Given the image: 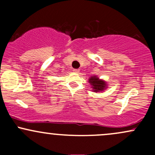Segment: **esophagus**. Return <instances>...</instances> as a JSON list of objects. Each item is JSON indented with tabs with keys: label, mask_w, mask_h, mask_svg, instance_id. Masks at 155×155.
<instances>
[{
	"label": "esophagus",
	"mask_w": 155,
	"mask_h": 155,
	"mask_svg": "<svg viewBox=\"0 0 155 155\" xmlns=\"http://www.w3.org/2000/svg\"><path fill=\"white\" fill-rule=\"evenodd\" d=\"M73 71H74V73H79V69H74V70H73Z\"/></svg>",
	"instance_id": "1"
}]
</instances>
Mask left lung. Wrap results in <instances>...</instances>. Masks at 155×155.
I'll use <instances>...</instances> for the list:
<instances>
[{
    "label": "left lung",
    "mask_w": 155,
    "mask_h": 155,
    "mask_svg": "<svg viewBox=\"0 0 155 155\" xmlns=\"http://www.w3.org/2000/svg\"><path fill=\"white\" fill-rule=\"evenodd\" d=\"M89 83L91 84L93 92H102L107 87V84H106V81L102 79H100L95 76H91L89 79Z\"/></svg>",
    "instance_id": "left-lung-1"
}]
</instances>
